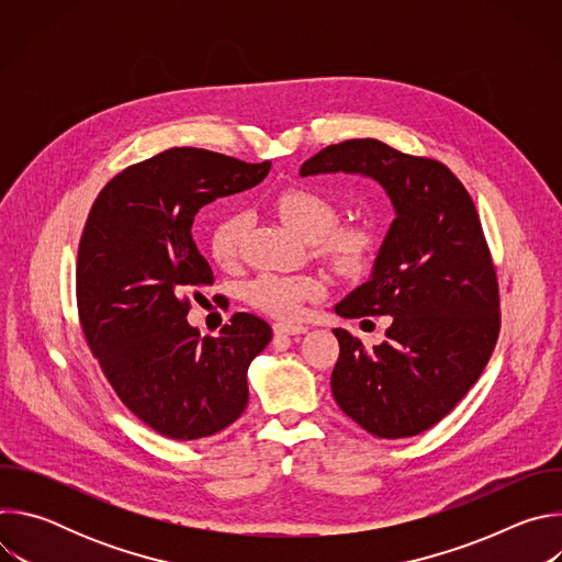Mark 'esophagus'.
I'll use <instances>...</instances> for the list:
<instances>
[{
  "mask_svg": "<svg viewBox=\"0 0 562 562\" xmlns=\"http://www.w3.org/2000/svg\"><path fill=\"white\" fill-rule=\"evenodd\" d=\"M273 334H276V338H284V336H300V334H306V327H302V325H293V323H276V325H273Z\"/></svg>",
  "mask_w": 562,
  "mask_h": 562,
  "instance_id": "1",
  "label": "esophagus"
}]
</instances>
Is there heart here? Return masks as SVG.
I'll use <instances>...</instances> for the list:
<instances>
[{
  "label": "heart",
  "instance_id": "b5f03b06",
  "mask_svg": "<svg viewBox=\"0 0 562 562\" xmlns=\"http://www.w3.org/2000/svg\"><path fill=\"white\" fill-rule=\"evenodd\" d=\"M273 211L304 239H311L313 249L325 256L338 271L356 273L362 271L375 254V233L367 224H336L340 209L336 200L313 187H289L280 191L273 202ZM247 222L243 215H226L211 231V256L228 269L239 260L243 251ZM247 300L276 317H295L304 304L323 297L327 284L317 276H284V273H260L247 289Z\"/></svg>",
  "mask_w": 562,
  "mask_h": 562
}]
</instances>
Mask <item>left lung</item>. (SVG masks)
<instances>
[{
	"label": "left lung",
	"mask_w": 562,
	"mask_h": 562,
	"mask_svg": "<svg viewBox=\"0 0 562 562\" xmlns=\"http://www.w3.org/2000/svg\"><path fill=\"white\" fill-rule=\"evenodd\" d=\"M360 173L382 184L395 220L369 282L336 304L342 317L391 315L373 349L334 329L338 407L378 438H409L440 423L485 371L501 334L492 251L462 182L438 159L380 139L315 153L300 176Z\"/></svg>",
	"instance_id": "left-lung-1"
}]
</instances>
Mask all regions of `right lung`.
I'll list each match as a JSON object with an SVG mask.
<instances>
[{
  "label": "right lung",
  "instance_id": "obj_1",
  "mask_svg": "<svg viewBox=\"0 0 562 562\" xmlns=\"http://www.w3.org/2000/svg\"><path fill=\"white\" fill-rule=\"evenodd\" d=\"M271 162L204 148H169L117 173L98 195L77 249V315L124 407L173 440L213 436L249 403L247 371L271 327L235 313L220 338L187 323L213 284L195 247V213L260 184Z\"/></svg>",
  "mask_w": 562,
  "mask_h": 562
}]
</instances>
